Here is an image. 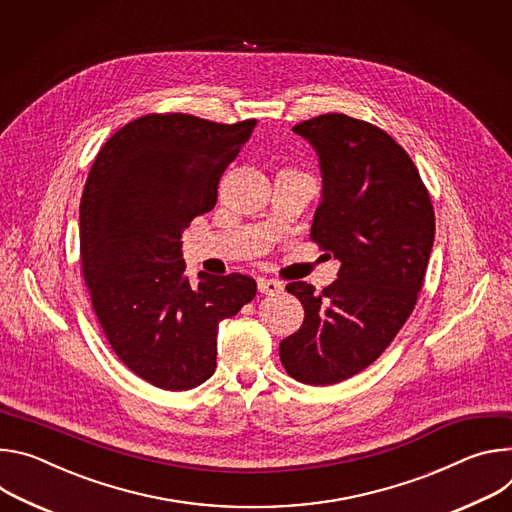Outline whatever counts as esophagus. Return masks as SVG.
Here are the masks:
<instances>
[{
  "label": "esophagus",
  "mask_w": 512,
  "mask_h": 512,
  "mask_svg": "<svg viewBox=\"0 0 512 512\" xmlns=\"http://www.w3.org/2000/svg\"><path fill=\"white\" fill-rule=\"evenodd\" d=\"M258 291L264 295H278L282 291V282L272 278H258Z\"/></svg>",
  "instance_id": "34e87169"
}]
</instances>
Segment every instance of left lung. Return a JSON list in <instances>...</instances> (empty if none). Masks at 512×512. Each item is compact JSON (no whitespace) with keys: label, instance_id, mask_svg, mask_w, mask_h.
<instances>
[{"label":"left lung","instance_id":"8db88e82","mask_svg":"<svg viewBox=\"0 0 512 512\" xmlns=\"http://www.w3.org/2000/svg\"><path fill=\"white\" fill-rule=\"evenodd\" d=\"M293 132L317 152L323 179L311 238L342 266L321 293L287 285L305 321L278 350L295 380L329 386L368 368L413 313L435 213L417 166L380 128L325 113Z\"/></svg>","mask_w":512,"mask_h":512}]
</instances>
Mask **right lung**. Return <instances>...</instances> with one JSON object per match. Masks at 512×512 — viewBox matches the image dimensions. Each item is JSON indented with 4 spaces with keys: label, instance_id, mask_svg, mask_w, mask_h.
<instances>
[{
    "label": "right lung",
    "instance_id": "add662e5",
    "mask_svg": "<svg viewBox=\"0 0 512 512\" xmlns=\"http://www.w3.org/2000/svg\"><path fill=\"white\" fill-rule=\"evenodd\" d=\"M256 120L234 126L187 113L144 116L99 150L81 197V266L118 358L162 390L215 372L219 321L256 295L246 274H185L183 232L215 207L217 183Z\"/></svg>",
    "mask_w": 512,
    "mask_h": 512
}]
</instances>
